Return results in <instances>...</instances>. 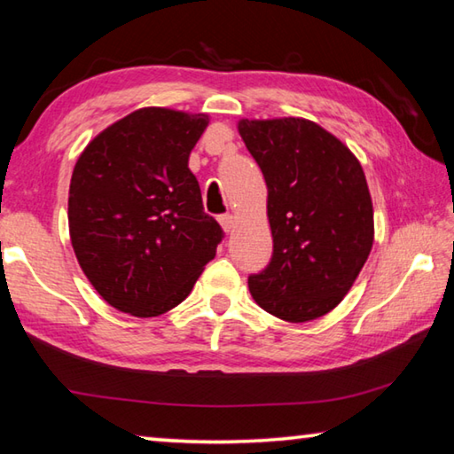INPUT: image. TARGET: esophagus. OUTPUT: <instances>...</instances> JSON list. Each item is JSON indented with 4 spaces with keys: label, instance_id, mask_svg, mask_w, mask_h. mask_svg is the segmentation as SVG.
Returning <instances> with one entry per match:
<instances>
[{
    "label": "esophagus",
    "instance_id": "34e87169",
    "mask_svg": "<svg viewBox=\"0 0 454 454\" xmlns=\"http://www.w3.org/2000/svg\"><path fill=\"white\" fill-rule=\"evenodd\" d=\"M218 220H220L222 228H224V232H230V230L234 228V216H232V214H222Z\"/></svg>",
    "mask_w": 454,
    "mask_h": 454
}]
</instances>
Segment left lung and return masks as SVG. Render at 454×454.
<instances>
[{"mask_svg": "<svg viewBox=\"0 0 454 454\" xmlns=\"http://www.w3.org/2000/svg\"><path fill=\"white\" fill-rule=\"evenodd\" d=\"M268 186L272 258L248 276L260 309L288 322L325 317L347 296L372 248V202L358 160L302 118L242 120Z\"/></svg>", "mask_w": 454, "mask_h": 454, "instance_id": "1", "label": "left lung"}]
</instances>
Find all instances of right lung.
Masks as SVG:
<instances>
[{
  "label": "right lung",
  "instance_id": "add662e5",
  "mask_svg": "<svg viewBox=\"0 0 454 454\" xmlns=\"http://www.w3.org/2000/svg\"><path fill=\"white\" fill-rule=\"evenodd\" d=\"M208 116L144 107L94 137L74 168L72 246L107 304L158 317L190 294L224 230L204 212L188 158Z\"/></svg>",
  "mask_w": 454,
  "mask_h": 454
}]
</instances>
